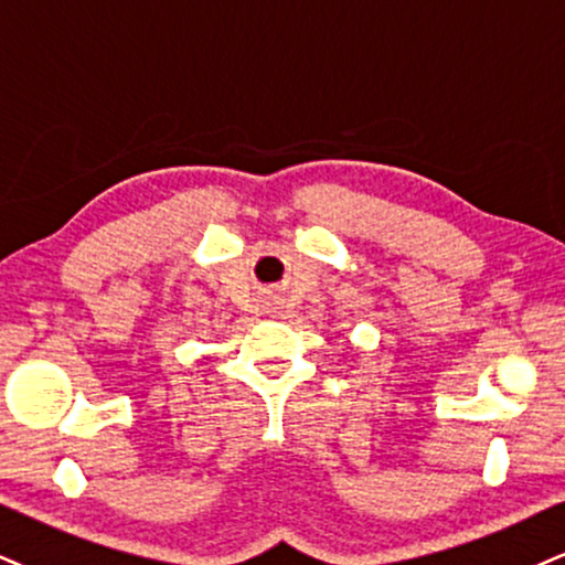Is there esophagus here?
Masks as SVG:
<instances>
[{
    "instance_id": "esophagus-1",
    "label": "esophagus",
    "mask_w": 565,
    "mask_h": 565,
    "mask_svg": "<svg viewBox=\"0 0 565 565\" xmlns=\"http://www.w3.org/2000/svg\"><path fill=\"white\" fill-rule=\"evenodd\" d=\"M271 315H275V311H271Z\"/></svg>"
}]
</instances>
